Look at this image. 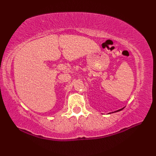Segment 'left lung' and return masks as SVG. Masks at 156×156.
<instances>
[{
	"label": "left lung",
	"instance_id": "8db88e82",
	"mask_svg": "<svg viewBox=\"0 0 156 156\" xmlns=\"http://www.w3.org/2000/svg\"><path fill=\"white\" fill-rule=\"evenodd\" d=\"M125 107H123V108H121V109H119V110H117V111H115V112H118V111H121V110H122V109H123Z\"/></svg>",
	"mask_w": 156,
	"mask_h": 156
}]
</instances>
